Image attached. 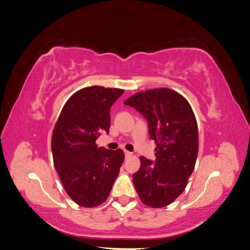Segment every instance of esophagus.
<instances>
[{
	"mask_svg": "<svg viewBox=\"0 0 250 250\" xmlns=\"http://www.w3.org/2000/svg\"><path fill=\"white\" fill-rule=\"evenodd\" d=\"M124 153H125V156H126V157H130V156H132V153H131V152H129V151H127V150H125V151H124Z\"/></svg>",
	"mask_w": 250,
	"mask_h": 250,
	"instance_id": "esophagus-1",
	"label": "esophagus"
}]
</instances>
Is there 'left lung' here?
Listing matches in <instances>:
<instances>
[{"instance_id": "8db88e82", "label": "left lung", "mask_w": 250, "mask_h": 250, "mask_svg": "<svg viewBox=\"0 0 250 250\" xmlns=\"http://www.w3.org/2000/svg\"><path fill=\"white\" fill-rule=\"evenodd\" d=\"M140 111L155 142V162L141 156L132 175L141 201L151 208L171 204L185 191L198 155V126L191 105L170 88L140 92L124 102Z\"/></svg>"}]
</instances>
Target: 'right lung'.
<instances>
[{
	"label": "right lung",
	"instance_id": "1",
	"mask_svg": "<svg viewBox=\"0 0 250 250\" xmlns=\"http://www.w3.org/2000/svg\"><path fill=\"white\" fill-rule=\"evenodd\" d=\"M124 90L84 87L66 101L52 134L55 169L65 192L80 207L94 208L107 199L124 161L121 149L98 147L109 132L110 107Z\"/></svg>",
	"mask_w": 250,
	"mask_h": 250
}]
</instances>
